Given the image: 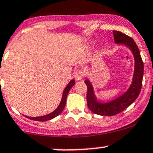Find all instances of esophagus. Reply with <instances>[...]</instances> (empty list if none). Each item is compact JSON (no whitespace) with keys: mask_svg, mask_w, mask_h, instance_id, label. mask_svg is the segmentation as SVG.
<instances>
[{"mask_svg":"<svg viewBox=\"0 0 153 153\" xmlns=\"http://www.w3.org/2000/svg\"><path fill=\"white\" fill-rule=\"evenodd\" d=\"M74 77H75V81H81L82 80V78H84V73H83L82 71L81 70H77L76 72L74 74Z\"/></svg>","mask_w":153,"mask_h":153,"instance_id":"obj_1","label":"esophagus"}]
</instances>
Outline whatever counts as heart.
Wrapping results in <instances>:
<instances>
[{
    "instance_id": "1",
    "label": "heart",
    "mask_w": 153,
    "mask_h": 153,
    "mask_svg": "<svg viewBox=\"0 0 153 153\" xmlns=\"http://www.w3.org/2000/svg\"><path fill=\"white\" fill-rule=\"evenodd\" d=\"M91 44H92V42H91Z\"/></svg>"
}]
</instances>
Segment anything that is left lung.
<instances>
[{
  "label": "left lung",
  "mask_w": 153,
  "mask_h": 153,
  "mask_svg": "<svg viewBox=\"0 0 153 153\" xmlns=\"http://www.w3.org/2000/svg\"><path fill=\"white\" fill-rule=\"evenodd\" d=\"M115 42L118 45H124L132 52L135 61L132 83L127 90L122 95L109 101L104 102L98 99L94 91V87L89 79L84 81L87 86L86 101L89 109L93 113L102 116H112L120 113L130 106L136 100L141 89L143 75V63L140 51L132 38L118 31L113 30Z\"/></svg>",
  "instance_id": "1"
}]
</instances>
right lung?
<instances>
[{
	"instance_id": "1",
	"label": "right lung",
	"mask_w": 153,
	"mask_h": 153,
	"mask_svg": "<svg viewBox=\"0 0 153 153\" xmlns=\"http://www.w3.org/2000/svg\"><path fill=\"white\" fill-rule=\"evenodd\" d=\"M75 84V81L74 79H72L69 82V84H67V86L65 87L64 90L63 91V95L62 98H61V101L60 102L59 105L58 107L52 112L51 113L47 114V115H43V116H38V117H29V116H26L27 118L30 120H33V121H47L49 120L52 119V118H55V117L58 116V115L61 113V112L63 111V109H64L66 105V102H67V97L68 93H69V90H70L71 88L74 86V84Z\"/></svg>"
}]
</instances>
